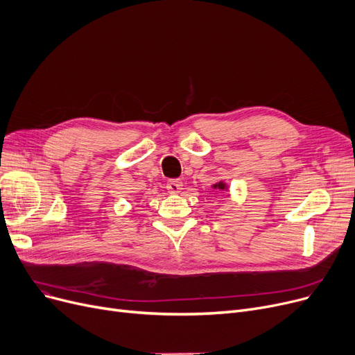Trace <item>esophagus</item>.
<instances>
[{
    "mask_svg": "<svg viewBox=\"0 0 355 355\" xmlns=\"http://www.w3.org/2000/svg\"><path fill=\"white\" fill-rule=\"evenodd\" d=\"M182 182L180 180H178V179H173V180H168L167 183H166V189H167V192H171V193H179L180 191H182Z\"/></svg>",
    "mask_w": 355,
    "mask_h": 355,
    "instance_id": "34e87169",
    "label": "esophagus"
}]
</instances>
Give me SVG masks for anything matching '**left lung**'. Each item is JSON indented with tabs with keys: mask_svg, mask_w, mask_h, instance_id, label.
<instances>
[{
	"mask_svg": "<svg viewBox=\"0 0 355 355\" xmlns=\"http://www.w3.org/2000/svg\"><path fill=\"white\" fill-rule=\"evenodd\" d=\"M214 188H215V189H221V191H223V189H225V184H224L223 182H219V183L214 184Z\"/></svg>",
	"mask_w": 355,
	"mask_h": 355,
	"instance_id": "left-lung-1",
	"label": "left lung"
}]
</instances>
